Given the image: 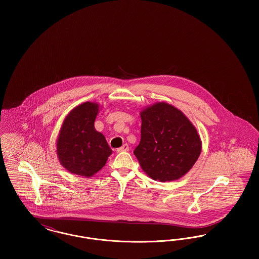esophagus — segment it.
I'll list each match as a JSON object with an SVG mask.
<instances>
[{"mask_svg": "<svg viewBox=\"0 0 259 259\" xmlns=\"http://www.w3.org/2000/svg\"><path fill=\"white\" fill-rule=\"evenodd\" d=\"M129 150V146L127 144H124L121 148H117V152H123V151H128Z\"/></svg>", "mask_w": 259, "mask_h": 259, "instance_id": "1", "label": "esophagus"}]
</instances>
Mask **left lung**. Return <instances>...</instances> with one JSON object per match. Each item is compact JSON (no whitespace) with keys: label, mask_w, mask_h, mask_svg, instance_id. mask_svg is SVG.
I'll list each match as a JSON object with an SVG mask.
<instances>
[{"label":"left lung","mask_w":259,"mask_h":259,"mask_svg":"<svg viewBox=\"0 0 259 259\" xmlns=\"http://www.w3.org/2000/svg\"><path fill=\"white\" fill-rule=\"evenodd\" d=\"M141 141L134 154L154 181H175L197 161L202 144L197 130L185 114L167 103L141 111Z\"/></svg>","instance_id":"obj_1"}]
</instances>
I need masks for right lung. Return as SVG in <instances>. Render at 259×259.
I'll return each mask as SVG.
<instances>
[{
  "mask_svg": "<svg viewBox=\"0 0 259 259\" xmlns=\"http://www.w3.org/2000/svg\"><path fill=\"white\" fill-rule=\"evenodd\" d=\"M98 104L87 102L65 118L57 140L62 165L74 175L91 177L100 171L112 152L106 139L94 128Z\"/></svg>",
  "mask_w": 259,
  "mask_h": 259,
  "instance_id": "add662e5",
  "label": "right lung"
}]
</instances>
